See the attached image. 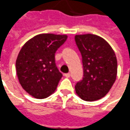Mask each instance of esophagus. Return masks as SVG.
I'll list each match as a JSON object with an SVG mask.
<instances>
[{"mask_svg":"<svg viewBox=\"0 0 130 130\" xmlns=\"http://www.w3.org/2000/svg\"><path fill=\"white\" fill-rule=\"evenodd\" d=\"M64 76L67 77V78H69V77H70L71 76V74L70 73H67V74H64Z\"/></svg>","mask_w":130,"mask_h":130,"instance_id":"1","label":"esophagus"}]
</instances>
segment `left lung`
I'll use <instances>...</instances> for the list:
<instances>
[{
    "label": "left lung",
    "mask_w": 130,
    "mask_h": 130,
    "mask_svg": "<svg viewBox=\"0 0 130 130\" xmlns=\"http://www.w3.org/2000/svg\"><path fill=\"white\" fill-rule=\"evenodd\" d=\"M75 42L82 55L84 71L82 79L76 84V92L85 101L100 100L115 82V54L104 39L96 35H76Z\"/></svg>",
    "instance_id": "left-lung-1"
}]
</instances>
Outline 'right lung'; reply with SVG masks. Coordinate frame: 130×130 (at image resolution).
<instances>
[{
    "label": "right lung",
    "mask_w": 130,
    "mask_h": 130,
    "mask_svg": "<svg viewBox=\"0 0 130 130\" xmlns=\"http://www.w3.org/2000/svg\"><path fill=\"white\" fill-rule=\"evenodd\" d=\"M66 35L46 34L28 41L18 54L15 69L23 89L37 99L53 94L62 77L55 62V53L67 41Z\"/></svg>",
    "instance_id": "1"
}]
</instances>
